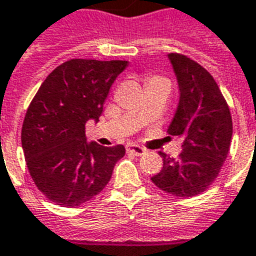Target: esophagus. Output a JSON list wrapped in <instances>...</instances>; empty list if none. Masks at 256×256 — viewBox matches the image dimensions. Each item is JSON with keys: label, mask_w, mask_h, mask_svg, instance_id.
I'll use <instances>...</instances> for the list:
<instances>
[{"label": "esophagus", "mask_w": 256, "mask_h": 256, "mask_svg": "<svg viewBox=\"0 0 256 256\" xmlns=\"http://www.w3.org/2000/svg\"><path fill=\"white\" fill-rule=\"evenodd\" d=\"M126 153L135 154V156H142V154L146 153V148H140L138 144H128L126 146Z\"/></svg>", "instance_id": "34e87169"}]
</instances>
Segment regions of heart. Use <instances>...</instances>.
I'll return each instance as SVG.
<instances>
[{
	"mask_svg": "<svg viewBox=\"0 0 256 256\" xmlns=\"http://www.w3.org/2000/svg\"><path fill=\"white\" fill-rule=\"evenodd\" d=\"M158 78H160V77H157V76H153V77H150V78H148V82H150V81H153V80H158Z\"/></svg>",
	"mask_w": 256,
	"mask_h": 256,
	"instance_id": "obj_1",
	"label": "heart"
}]
</instances>
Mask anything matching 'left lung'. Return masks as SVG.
I'll return each mask as SVG.
<instances>
[{
  "mask_svg": "<svg viewBox=\"0 0 256 256\" xmlns=\"http://www.w3.org/2000/svg\"><path fill=\"white\" fill-rule=\"evenodd\" d=\"M179 82L180 100L168 128L183 139L178 158L160 153L162 170L152 182L168 194H201L218 178L230 150L233 121L216 81L200 63L182 54L170 55Z\"/></svg>",
  "mask_w": 256,
  "mask_h": 256,
  "instance_id": "obj_1",
  "label": "left lung"
}]
</instances>
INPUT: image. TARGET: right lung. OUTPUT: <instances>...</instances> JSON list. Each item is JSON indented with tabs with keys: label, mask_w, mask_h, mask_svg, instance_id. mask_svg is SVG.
<instances>
[{
	"label": "right lung",
	"mask_w": 256,
	"mask_h": 256,
	"mask_svg": "<svg viewBox=\"0 0 256 256\" xmlns=\"http://www.w3.org/2000/svg\"><path fill=\"white\" fill-rule=\"evenodd\" d=\"M126 60L70 59L44 80L28 104L22 146L37 189L72 208L99 194L125 148L86 143L85 124L99 120L110 86Z\"/></svg>",
	"instance_id": "right-lung-1"
}]
</instances>
